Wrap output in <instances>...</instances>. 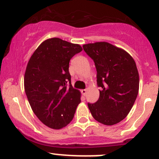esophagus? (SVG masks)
I'll return each instance as SVG.
<instances>
[{"label": "esophagus", "instance_id": "34e87169", "mask_svg": "<svg viewBox=\"0 0 159 159\" xmlns=\"http://www.w3.org/2000/svg\"><path fill=\"white\" fill-rule=\"evenodd\" d=\"M87 89H82V90H81V93H82V95H84V96H85V95H87Z\"/></svg>", "mask_w": 159, "mask_h": 159}]
</instances>
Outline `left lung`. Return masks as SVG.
Instances as JSON below:
<instances>
[{
    "label": "left lung",
    "mask_w": 159,
    "mask_h": 159,
    "mask_svg": "<svg viewBox=\"0 0 159 159\" xmlns=\"http://www.w3.org/2000/svg\"><path fill=\"white\" fill-rule=\"evenodd\" d=\"M94 61L100 96L88 104L93 117L104 125L119 123L130 112L139 89V71L133 57L108 42L83 45Z\"/></svg>",
    "instance_id": "left-lung-1"
}]
</instances>
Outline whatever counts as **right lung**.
I'll list each match as a JSON object with an SVG mask.
<instances>
[{"label":"right lung","mask_w":159,"mask_h":159,"mask_svg":"<svg viewBox=\"0 0 159 159\" xmlns=\"http://www.w3.org/2000/svg\"><path fill=\"white\" fill-rule=\"evenodd\" d=\"M81 51L79 44L49 38L29 60L24 74L25 93L35 116L51 129H59L70 124L81 103V92L71 84L69 63Z\"/></svg>","instance_id":"obj_1"}]
</instances>
